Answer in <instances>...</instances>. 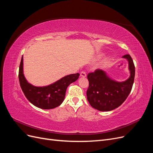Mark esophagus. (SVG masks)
<instances>
[{
    "instance_id": "1",
    "label": "esophagus",
    "mask_w": 153,
    "mask_h": 153,
    "mask_svg": "<svg viewBox=\"0 0 153 153\" xmlns=\"http://www.w3.org/2000/svg\"><path fill=\"white\" fill-rule=\"evenodd\" d=\"M80 76L81 77H85L86 76V73L84 71H82L80 73Z\"/></svg>"
}]
</instances>
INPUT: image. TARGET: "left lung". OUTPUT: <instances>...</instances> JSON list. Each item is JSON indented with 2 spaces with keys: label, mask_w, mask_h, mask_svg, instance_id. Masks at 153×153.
<instances>
[{
  "label": "left lung",
  "mask_w": 153,
  "mask_h": 153,
  "mask_svg": "<svg viewBox=\"0 0 153 153\" xmlns=\"http://www.w3.org/2000/svg\"><path fill=\"white\" fill-rule=\"evenodd\" d=\"M123 58L128 61L130 73L125 81H115L100 69L88 74L89 85L87 98L92 108L103 112L114 110L123 104L130 93L135 78V66L129 55H125Z\"/></svg>",
  "instance_id": "8db88e82"
}]
</instances>
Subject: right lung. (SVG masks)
Returning a JSON list of instances; mask_svg holds the SVG:
<instances>
[{
    "label": "right lung",
    "instance_id": "add662e5",
    "mask_svg": "<svg viewBox=\"0 0 153 153\" xmlns=\"http://www.w3.org/2000/svg\"><path fill=\"white\" fill-rule=\"evenodd\" d=\"M79 76V73L71 74L48 85L34 86L29 83L24 76L23 56L18 75L22 90L27 99L37 107L45 110L52 109L61 105L65 98L67 87L75 82Z\"/></svg>",
    "mask_w": 153,
    "mask_h": 153
}]
</instances>
